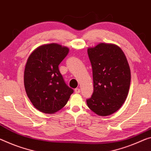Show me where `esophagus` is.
<instances>
[{
  "label": "esophagus",
  "instance_id": "1",
  "mask_svg": "<svg viewBox=\"0 0 151 151\" xmlns=\"http://www.w3.org/2000/svg\"><path fill=\"white\" fill-rule=\"evenodd\" d=\"M75 92H76V93H80V88H76L75 89Z\"/></svg>",
  "mask_w": 151,
  "mask_h": 151
}]
</instances>
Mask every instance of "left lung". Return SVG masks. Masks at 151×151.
<instances>
[{
  "instance_id": "8db88e82",
  "label": "left lung",
  "mask_w": 151,
  "mask_h": 151,
  "mask_svg": "<svg viewBox=\"0 0 151 151\" xmlns=\"http://www.w3.org/2000/svg\"><path fill=\"white\" fill-rule=\"evenodd\" d=\"M92 68L94 91L86 100L96 114L107 116L126 101L131 81L130 69L124 52L114 45L99 44L88 49Z\"/></svg>"
}]
</instances>
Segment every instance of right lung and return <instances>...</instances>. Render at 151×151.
I'll return each mask as SVG.
<instances>
[{"instance_id":"1","label":"right lung","mask_w":151,"mask_h":151,"mask_svg":"<svg viewBox=\"0 0 151 151\" xmlns=\"http://www.w3.org/2000/svg\"><path fill=\"white\" fill-rule=\"evenodd\" d=\"M68 52L67 47L50 44L36 48L27 59L24 71L25 92L42 112L52 114L61 109L73 92L59 69Z\"/></svg>"}]
</instances>
